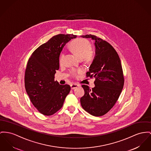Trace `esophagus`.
<instances>
[{
    "label": "esophagus",
    "mask_w": 151,
    "mask_h": 151,
    "mask_svg": "<svg viewBox=\"0 0 151 151\" xmlns=\"http://www.w3.org/2000/svg\"><path fill=\"white\" fill-rule=\"evenodd\" d=\"M78 86H80L79 85H77V84H76V83H73L70 85L71 89H74L77 88H78Z\"/></svg>",
    "instance_id": "34e87169"
}]
</instances>
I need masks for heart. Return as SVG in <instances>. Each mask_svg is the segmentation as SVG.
Wrapping results in <instances>:
<instances>
[{
    "instance_id": "b5f03b06",
    "label": "heart",
    "mask_w": 151,
    "mask_h": 151,
    "mask_svg": "<svg viewBox=\"0 0 151 151\" xmlns=\"http://www.w3.org/2000/svg\"><path fill=\"white\" fill-rule=\"evenodd\" d=\"M70 47L76 55L86 62H90L94 59V52L91 50V43L85 39L78 38L73 40L70 44ZM63 56V53H62L60 57V63L62 61ZM71 73L73 76H77L78 71L73 70Z\"/></svg>"
}]
</instances>
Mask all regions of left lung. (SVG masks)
I'll list each match as a JSON object with an SVG mask.
<instances>
[{
  "mask_svg": "<svg viewBox=\"0 0 151 151\" xmlns=\"http://www.w3.org/2000/svg\"><path fill=\"white\" fill-rule=\"evenodd\" d=\"M94 40L96 55L86 73V76L94 77L95 86L82 87L85 94L81 98L83 109L94 116L105 114L117 102L124 86V76L120 57L111 45L93 35L81 36Z\"/></svg>",
  "mask_w": 151,
  "mask_h": 151,
  "instance_id": "left-lung-1",
  "label": "left lung"
}]
</instances>
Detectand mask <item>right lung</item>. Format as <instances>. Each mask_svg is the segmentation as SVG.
Instances as JSON below:
<instances>
[{"mask_svg":"<svg viewBox=\"0 0 151 151\" xmlns=\"http://www.w3.org/2000/svg\"><path fill=\"white\" fill-rule=\"evenodd\" d=\"M77 35L59 34L34 51L25 71L26 91L33 105L40 113L51 116L62 107L70 91L69 85L54 81L60 68V55L65 45Z\"/></svg>","mask_w":151,"mask_h":151,"instance_id":"add662e5","label":"right lung"}]
</instances>
